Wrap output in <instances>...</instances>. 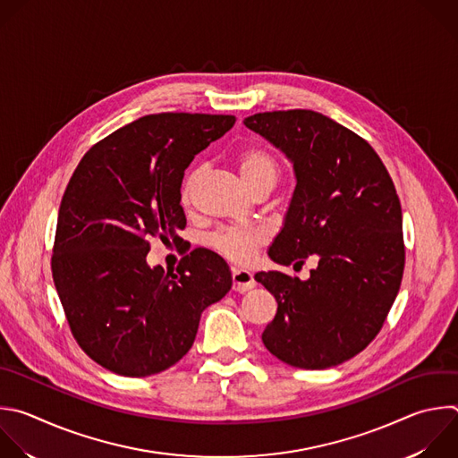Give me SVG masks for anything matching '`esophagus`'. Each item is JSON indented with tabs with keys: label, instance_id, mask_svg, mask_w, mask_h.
I'll return each mask as SVG.
<instances>
[{
	"label": "esophagus",
	"instance_id": "esophagus-1",
	"mask_svg": "<svg viewBox=\"0 0 458 458\" xmlns=\"http://www.w3.org/2000/svg\"><path fill=\"white\" fill-rule=\"evenodd\" d=\"M232 282H233V289L239 293H244L255 285L253 275L248 269H239V267L232 269Z\"/></svg>",
	"mask_w": 458,
	"mask_h": 458
}]
</instances>
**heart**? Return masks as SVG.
<instances>
[{
    "mask_svg": "<svg viewBox=\"0 0 458 458\" xmlns=\"http://www.w3.org/2000/svg\"><path fill=\"white\" fill-rule=\"evenodd\" d=\"M237 169L250 191L260 185H275L278 178V165L267 150L260 147H246L237 155ZM201 176V167L189 173L182 185V201L189 203L192 191ZM264 242V233L257 228H226L212 235L210 244L228 260L246 264L253 259L257 248Z\"/></svg>",
    "mask_w": 458,
    "mask_h": 458,
    "instance_id": "b5f03b06",
    "label": "heart"
}]
</instances>
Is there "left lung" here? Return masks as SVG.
I'll list each match as a JSON object with an SVG mask.
<instances>
[{"label": "left lung", "instance_id": "8db88e82", "mask_svg": "<svg viewBox=\"0 0 458 458\" xmlns=\"http://www.w3.org/2000/svg\"><path fill=\"white\" fill-rule=\"evenodd\" d=\"M244 125L284 152L296 178L267 255L282 266L318 255L308 280L280 271L255 275L278 303L262 342L291 367H336L377 336L403 280L394 182L367 140L322 113L267 111L244 118Z\"/></svg>", "mask_w": 458, "mask_h": 458}]
</instances>
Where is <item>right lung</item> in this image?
I'll return each mask as SVG.
<instances>
[{"label":"right lung","instance_id":"1","mask_svg":"<svg viewBox=\"0 0 458 458\" xmlns=\"http://www.w3.org/2000/svg\"><path fill=\"white\" fill-rule=\"evenodd\" d=\"M232 114L158 113L95 143L61 201L52 275L72 335L104 369L127 377L167 370L192 347L201 313L232 287L228 264L198 248L176 271L150 267L148 241H183L182 182Z\"/></svg>","mask_w":458,"mask_h":458}]
</instances>
